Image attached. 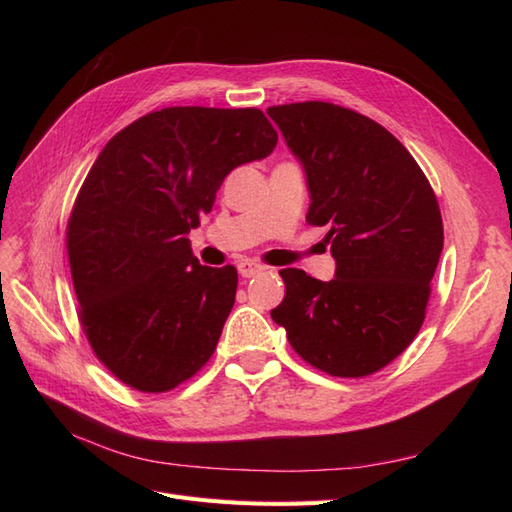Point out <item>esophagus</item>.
<instances>
[{
	"instance_id": "1",
	"label": "esophagus",
	"mask_w": 512,
	"mask_h": 512,
	"mask_svg": "<svg viewBox=\"0 0 512 512\" xmlns=\"http://www.w3.org/2000/svg\"><path fill=\"white\" fill-rule=\"evenodd\" d=\"M237 269H239L241 277H254V275L265 271L267 267L260 265V262H256V260H241L239 265H237Z\"/></svg>"
}]
</instances>
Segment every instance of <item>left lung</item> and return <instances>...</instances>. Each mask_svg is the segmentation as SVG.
Here are the masks:
<instances>
[{
	"label": "left lung",
	"instance_id": "obj_1",
	"mask_svg": "<svg viewBox=\"0 0 512 512\" xmlns=\"http://www.w3.org/2000/svg\"><path fill=\"white\" fill-rule=\"evenodd\" d=\"M303 164L307 224L327 226L335 277L282 269L271 318L305 363L337 378L389 365L421 331L444 245L436 194L380 123L331 102L267 108Z\"/></svg>",
	"mask_w": 512,
	"mask_h": 512
}]
</instances>
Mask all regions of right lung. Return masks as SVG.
I'll return each instance as SVG.
<instances>
[{"instance_id":"obj_1","label":"right lung","mask_w":512,"mask_h":512,"mask_svg":"<svg viewBox=\"0 0 512 512\" xmlns=\"http://www.w3.org/2000/svg\"><path fill=\"white\" fill-rule=\"evenodd\" d=\"M275 145L258 108L168 106L100 151L66 241L87 342L123 384L164 393L211 359L239 277L232 265H200L185 235L230 170Z\"/></svg>"}]
</instances>
